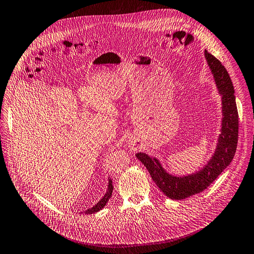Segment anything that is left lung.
<instances>
[{
  "label": "left lung",
  "instance_id": "8db88e82",
  "mask_svg": "<svg viewBox=\"0 0 254 254\" xmlns=\"http://www.w3.org/2000/svg\"><path fill=\"white\" fill-rule=\"evenodd\" d=\"M204 56L213 75L218 94L222 96L223 112L221 133L217 139L214 153L209 161L203 168L192 175L177 177L168 174L157 158L151 157L142 152L136 154V157L146 166L152 180L160 191L174 200L185 199L204 191L229 166L237 149L239 122L233 82L225 66L219 60L206 50L204 51Z\"/></svg>",
  "mask_w": 254,
  "mask_h": 254
}]
</instances>
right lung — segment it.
Instances as JSON below:
<instances>
[{
	"label": "right lung",
	"mask_w": 254,
	"mask_h": 254,
	"mask_svg": "<svg viewBox=\"0 0 254 254\" xmlns=\"http://www.w3.org/2000/svg\"><path fill=\"white\" fill-rule=\"evenodd\" d=\"M112 191H113V185H112V181H111V179H109V181H108V188H107V192L105 193L104 197H103V198H101V200L98 202V203H97L95 206H93L92 208H89L88 210L84 211V213H86V214H92V213L98 212L99 210L102 209V208L106 205V203L108 202V200L110 199V197H111V195H112Z\"/></svg>",
	"instance_id": "add662e5"
}]
</instances>
